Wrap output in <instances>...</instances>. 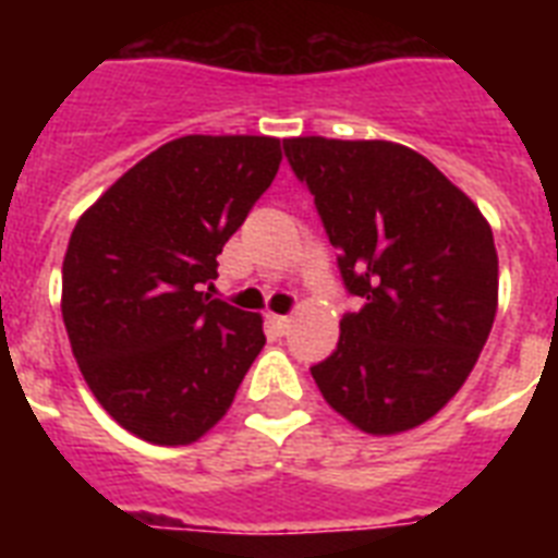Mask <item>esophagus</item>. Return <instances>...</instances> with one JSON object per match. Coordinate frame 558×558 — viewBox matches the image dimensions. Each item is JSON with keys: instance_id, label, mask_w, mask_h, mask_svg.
Wrapping results in <instances>:
<instances>
[{"instance_id": "34e87169", "label": "esophagus", "mask_w": 558, "mask_h": 558, "mask_svg": "<svg viewBox=\"0 0 558 558\" xmlns=\"http://www.w3.org/2000/svg\"><path fill=\"white\" fill-rule=\"evenodd\" d=\"M269 324L278 336H287L289 327H292V318H289V315H269Z\"/></svg>"}]
</instances>
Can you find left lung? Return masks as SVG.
Masks as SVG:
<instances>
[{
  "label": "left lung",
  "instance_id": "1",
  "mask_svg": "<svg viewBox=\"0 0 558 558\" xmlns=\"http://www.w3.org/2000/svg\"><path fill=\"white\" fill-rule=\"evenodd\" d=\"M315 196L348 295L339 344L313 379L367 434L434 416L475 367L498 310L493 228L475 202L402 144L287 138Z\"/></svg>",
  "mask_w": 558,
  "mask_h": 558
}]
</instances>
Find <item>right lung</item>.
Here are the masks:
<instances>
[{
	"mask_svg": "<svg viewBox=\"0 0 558 558\" xmlns=\"http://www.w3.org/2000/svg\"><path fill=\"white\" fill-rule=\"evenodd\" d=\"M278 168L269 135H185L77 219L63 260L65 332L92 393L135 437L199 440L266 344L260 315L202 289Z\"/></svg>",
	"mask_w": 558,
	"mask_h": 558,
	"instance_id": "add662e5",
	"label": "right lung"
}]
</instances>
